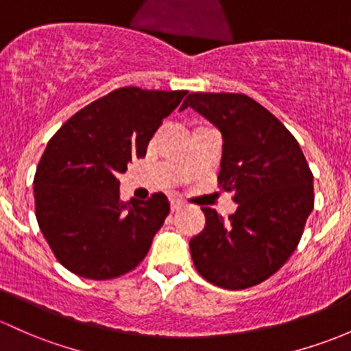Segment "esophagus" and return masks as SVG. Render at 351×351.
Wrapping results in <instances>:
<instances>
[{
  "mask_svg": "<svg viewBox=\"0 0 351 351\" xmlns=\"http://www.w3.org/2000/svg\"><path fill=\"white\" fill-rule=\"evenodd\" d=\"M184 207V202L182 201H171V210L172 213H177V210H180Z\"/></svg>",
  "mask_w": 351,
  "mask_h": 351,
  "instance_id": "esophagus-1",
  "label": "esophagus"
}]
</instances>
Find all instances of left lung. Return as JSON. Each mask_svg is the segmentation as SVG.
I'll list each match as a JSON object with an SVG mask.
<instances>
[{"mask_svg":"<svg viewBox=\"0 0 351 351\" xmlns=\"http://www.w3.org/2000/svg\"><path fill=\"white\" fill-rule=\"evenodd\" d=\"M194 108L222 135L224 191L237 209L229 221L202 207L206 226L189 241L195 269L224 289H244L273 276L296 250L313 210V174L291 132L243 93H189Z\"/></svg>","mask_w":351,"mask_h":351,"instance_id":"1","label":"left lung"}]
</instances>
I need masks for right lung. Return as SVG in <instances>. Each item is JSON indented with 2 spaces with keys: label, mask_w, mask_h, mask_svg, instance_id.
<instances>
[{
  "label": "right lung",
  "mask_w": 351,
  "mask_h": 351,
  "mask_svg": "<svg viewBox=\"0 0 351 351\" xmlns=\"http://www.w3.org/2000/svg\"><path fill=\"white\" fill-rule=\"evenodd\" d=\"M186 90L123 86L62 125L36 167L35 214L55 258L86 280H112L145 258L171 206L162 192L120 201L119 174L144 157Z\"/></svg>",
  "instance_id": "obj_1"
}]
</instances>
